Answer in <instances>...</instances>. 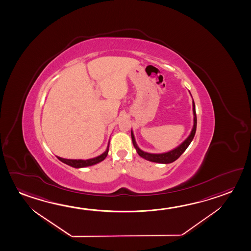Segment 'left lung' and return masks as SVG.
<instances>
[{
    "label": "left lung",
    "instance_id": "obj_1",
    "mask_svg": "<svg viewBox=\"0 0 251 251\" xmlns=\"http://www.w3.org/2000/svg\"><path fill=\"white\" fill-rule=\"evenodd\" d=\"M192 109H193V127L191 130V134L188 136L187 139L183 141L182 144L179 145L177 148L171 150L170 152L162 153H147L142 151L141 149L137 146L136 141H135V138L133 135V132L131 131V134H132V144L134 146V148L136 149L137 153L140 155V157L144 158L146 160H148L149 162H158V163H171V162H175L176 160H177L181 154L186 150L189 145L191 144V141L193 140V138L195 136L196 129H197V116H196V109L195 103L194 101H192Z\"/></svg>",
    "mask_w": 251,
    "mask_h": 251
}]
</instances>
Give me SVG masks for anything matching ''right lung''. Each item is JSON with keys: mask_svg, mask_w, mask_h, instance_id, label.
I'll return each instance as SVG.
<instances>
[{"mask_svg": "<svg viewBox=\"0 0 251 251\" xmlns=\"http://www.w3.org/2000/svg\"><path fill=\"white\" fill-rule=\"evenodd\" d=\"M109 151V144L107 147V149L104 153H102L101 155H99L98 157L92 158V159H88V160H72V159H64V158L59 157L57 156L60 162H64L68 165L74 167V168H84V167H89V166L95 165L98 162H101L106 158Z\"/></svg>", "mask_w": 251, "mask_h": 251, "instance_id": "right-lung-1", "label": "right lung"}]
</instances>
